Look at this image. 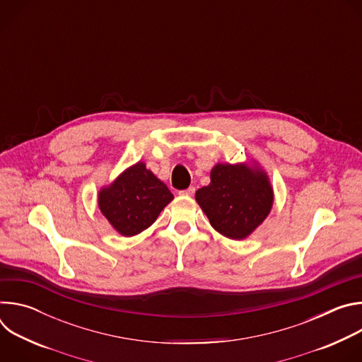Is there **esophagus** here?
I'll return each instance as SVG.
<instances>
[{
    "label": "esophagus",
    "mask_w": 362,
    "mask_h": 362,
    "mask_svg": "<svg viewBox=\"0 0 362 362\" xmlns=\"http://www.w3.org/2000/svg\"><path fill=\"white\" fill-rule=\"evenodd\" d=\"M194 190H196V189H194L193 186H190V187H187V189H185V190H180L179 193L183 194V196H193V194H194Z\"/></svg>",
    "instance_id": "1"
}]
</instances>
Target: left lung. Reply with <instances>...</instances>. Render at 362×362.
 Listing matches in <instances>:
<instances>
[{"label":"left lung","mask_w":362,"mask_h":362,"mask_svg":"<svg viewBox=\"0 0 362 362\" xmlns=\"http://www.w3.org/2000/svg\"><path fill=\"white\" fill-rule=\"evenodd\" d=\"M196 202L219 233L239 240L268 216L274 193L265 173L221 163L212 169L209 186L196 192Z\"/></svg>","instance_id":"left-lung-1"}]
</instances>
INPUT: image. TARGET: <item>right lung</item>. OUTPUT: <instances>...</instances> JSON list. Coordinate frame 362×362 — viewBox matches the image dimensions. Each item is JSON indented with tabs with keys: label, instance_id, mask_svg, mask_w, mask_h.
Returning a JSON list of instances; mask_svg holds the SVG:
<instances>
[{
	"label": "right lung",
	"instance_id": "1",
	"mask_svg": "<svg viewBox=\"0 0 362 362\" xmlns=\"http://www.w3.org/2000/svg\"><path fill=\"white\" fill-rule=\"evenodd\" d=\"M173 199L168 186L144 163H136L123 172L98 194L101 214L123 236H133L147 229L165 206Z\"/></svg>",
	"mask_w": 362,
	"mask_h": 362
}]
</instances>
